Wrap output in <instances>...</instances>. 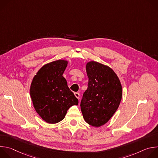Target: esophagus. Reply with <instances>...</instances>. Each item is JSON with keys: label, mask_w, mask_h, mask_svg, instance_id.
<instances>
[{"label": "esophagus", "mask_w": 158, "mask_h": 158, "mask_svg": "<svg viewBox=\"0 0 158 158\" xmlns=\"http://www.w3.org/2000/svg\"><path fill=\"white\" fill-rule=\"evenodd\" d=\"M74 95L77 98V99H79V97H80V94L79 93H74Z\"/></svg>", "instance_id": "34e87169"}]
</instances>
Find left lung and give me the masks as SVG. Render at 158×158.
I'll list each match as a JSON object with an SVG mask.
<instances>
[{
    "label": "left lung",
    "mask_w": 158,
    "mask_h": 158,
    "mask_svg": "<svg viewBox=\"0 0 158 158\" xmlns=\"http://www.w3.org/2000/svg\"><path fill=\"white\" fill-rule=\"evenodd\" d=\"M87 89L81 101L83 118L89 125L105 124L117 110L123 92L120 81L109 67L91 61L86 65Z\"/></svg>",
    "instance_id": "1"
}]
</instances>
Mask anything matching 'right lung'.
<instances>
[{"mask_svg": "<svg viewBox=\"0 0 158 158\" xmlns=\"http://www.w3.org/2000/svg\"><path fill=\"white\" fill-rule=\"evenodd\" d=\"M67 65L64 60L44 65L31 83L30 92L34 107L42 119L49 124L62 121L71 106L79 103L62 76Z\"/></svg>", "mask_w": 158, "mask_h": 158, "instance_id": "obj_1", "label": "right lung"}]
</instances>
